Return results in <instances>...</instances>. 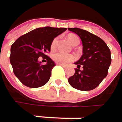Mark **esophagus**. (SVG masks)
Listing matches in <instances>:
<instances>
[{
  "label": "esophagus",
  "mask_w": 122,
  "mask_h": 122,
  "mask_svg": "<svg viewBox=\"0 0 122 122\" xmlns=\"http://www.w3.org/2000/svg\"><path fill=\"white\" fill-rule=\"evenodd\" d=\"M59 65L62 66V67H65V66H66V65H64V64H59Z\"/></svg>",
  "instance_id": "obj_1"
}]
</instances>
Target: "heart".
Instances as JSON below:
<instances>
[{
  "label": "heart",
  "instance_id": "b5f03b06",
  "mask_svg": "<svg viewBox=\"0 0 122 122\" xmlns=\"http://www.w3.org/2000/svg\"><path fill=\"white\" fill-rule=\"evenodd\" d=\"M68 39L69 40V41L73 45H76L77 44H79V38L77 37L76 35H68ZM57 43H58V38L56 37L54 38L51 43V46H50V49L51 51H54L56 49V46H57ZM53 59L54 61H55L56 63H59V64H65L69 61H73L75 59V56L72 54H65L63 52H57V53H55L54 55H53Z\"/></svg>",
  "mask_w": 122,
  "mask_h": 122
}]
</instances>
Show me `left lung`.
I'll use <instances>...</instances> for the list:
<instances>
[{
	"instance_id": "1",
	"label": "left lung",
	"mask_w": 122,
	"mask_h": 122,
	"mask_svg": "<svg viewBox=\"0 0 122 122\" xmlns=\"http://www.w3.org/2000/svg\"><path fill=\"white\" fill-rule=\"evenodd\" d=\"M78 35L83 43V55L75 63V74L68 78L73 87L88 91L97 87L107 76L111 64L110 50L106 43L99 37L80 28H68ZM82 66L83 70H80Z\"/></svg>"
}]
</instances>
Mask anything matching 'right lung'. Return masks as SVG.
<instances>
[{
	"mask_svg": "<svg viewBox=\"0 0 122 122\" xmlns=\"http://www.w3.org/2000/svg\"><path fill=\"white\" fill-rule=\"evenodd\" d=\"M64 27H39L20 37L11 46L10 61L13 72L19 81L29 87H39L49 80L51 70L56 66L46 55L52 40L65 32ZM44 58V65L38 61Z\"/></svg>",
	"mask_w": 122,
	"mask_h": 122,
	"instance_id": "right-lung-1",
	"label": "right lung"
}]
</instances>
